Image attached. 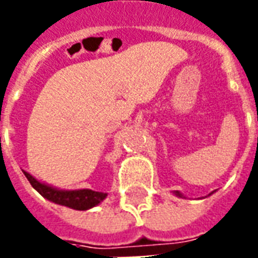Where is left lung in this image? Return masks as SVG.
<instances>
[{
  "label": "left lung",
  "mask_w": 258,
  "mask_h": 258,
  "mask_svg": "<svg viewBox=\"0 0 258 258\" xmlns=\"http://www.w3.org/2000/svg\"><path fill=\"white\" fill-rule=\"evenodd\" d=\"M173 194L175 195V196H178V198H185L184 195L181 194V192H179V190H174ZM211 194H214V192H211ZM211 194H210V195H211ZM210 195H209V196H210Z\"/></svg>",
  "instance_id": "8db88e82"
}]
</instances>
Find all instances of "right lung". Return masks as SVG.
Wrapping results in <instances>:
<instances>
[{
	"label": "right lung",
	"mask_w": 258,
	"mask_h": 258,
	"mask_svg": "<svg viewBox=\"0 0 258 258\" xmlns=\"http://www.w3.org/2000/svg\"><path fill=\"white\" fill-rule=\"evenodd\" d=\"M26 178L29 179L31 186L41 195L42 198H45L49 202H53L56 205L66 206L69 209L73 210H90L92 207H95L101 203L102 200L107 196L106 192H96L92 189H59L55 186L41 182L37 178H34L31 174H29L25 170H22Z\"/></svg>",
	"instance_id": "1"
}]
</instances>
